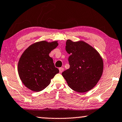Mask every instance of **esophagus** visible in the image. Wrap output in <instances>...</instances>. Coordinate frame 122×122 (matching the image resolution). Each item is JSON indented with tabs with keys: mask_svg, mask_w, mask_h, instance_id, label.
I'll list each match as a JSON object with an SVG mask.
<instances>
[{
	"mask_svg": "<svg viewBox=\"0 0 122 122\" xmlns=\"http://www.w3.org/2000/svg\"><path fill=\"white\" fill-rule=\"evenodd\" d=\"M63 70H64V69H63V68H62V67H61V68H59V71L60 73H61L62 71H63Z\"/></svg>",
	"mask_w": 122,
	"mask_h": 122,
	"instance_id": "34e87169",
	"label": "esophagus"
}]
</instances>
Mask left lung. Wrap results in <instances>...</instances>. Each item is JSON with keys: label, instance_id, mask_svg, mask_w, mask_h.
Instances as JSON below:
<instances>
[{"label": "left lung", "instance_id": "1", "mask_svg": "<svg viewBox=\"0 0 122 122\" xmlns=\"http://www.w3.org/2000/svg\"><path fill=\"white\" fill-rule=\"evenodd\" d=\"M66 51L70 56V67L62 75L68 86L79 93H85L94 87L103 72V60L96 49L83 41L67 40Z\"/></svg>", "mask_w": 122, "mask_h": 122}]
</instances>
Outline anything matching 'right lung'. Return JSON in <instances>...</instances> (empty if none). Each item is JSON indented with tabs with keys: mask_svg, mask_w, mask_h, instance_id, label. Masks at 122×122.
Listing matches in <instances>:
<instances>
[{
	"mask_svg": "<svg viewBox=\"0 0 122 122\" xmlns=\"http://www.w3.org/2000/svg\"><path fill=\"white\" fill-rule=\"evenodd\" d=\"M57 46V41H42L30 45L22 54L18 63V75L29 90L34 92L44 90L59 73L49 55Z\"/></svg>",
	"mask_w": 122,
	"mask_h": 122,
	"instance_id": "1",
	"label": "right lung"
}]
</instances>
